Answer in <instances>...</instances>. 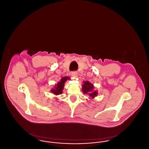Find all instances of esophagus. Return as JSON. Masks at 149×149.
Listing matches in <instances>:
<instances>
[{"label": "esophagus", "mask_w": 149, "mask_h": 149, "mask_svg": "<svg viewBox=\"0 0 149 149\" xmlns=\"http://www.w3.org/2000/svg\"><path fill=\"white\" fill-rule=\"evenodd\" d=\"M71 75L74 77H77L78 75V72L77 71H72L71 72Z\"/></svg>", "instance_id": "esophagus-1"}]
</instances>
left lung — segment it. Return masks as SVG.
Masks as SVG:
<instances>
[{"label":"left lung","mask_w":149,"mask_h":149,"mask_svg":"<svg viewBox=\"0 0 149 149\" xmlns=\"http://www.w3.org/2000/svg\"><path fill=\"white\" fill-rule=\"evenodd\" d=\"M94 89V86L92 84L89 83V81H84V84H83L82 90L85 94H88L89 97H92V98H94L97 95V92L94 91L93 90Z\"/></svg>","instance_id":"left-lung-1"}]
</instances>
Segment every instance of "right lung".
I'll return each mask as SVG.
<instances>
[{"instance_id":"obj_1","label":"right lung","mask_w":149,"mask_h":149,"mask_svg":"<svg viewBox=\"0 0 149 149\" xmlns=\"http://www.w3.org/2000/svg\"><path fill=\"white\" fill-rule=\"evenodd\" d=\"M69 79L68 77H65L61 79L60 82L58 83L56 86H55V88L51 91V92L53 93L54 94L58 95L63 93V89L64 88V83Z\"/></svg>"}]
</instances>
